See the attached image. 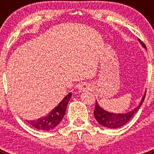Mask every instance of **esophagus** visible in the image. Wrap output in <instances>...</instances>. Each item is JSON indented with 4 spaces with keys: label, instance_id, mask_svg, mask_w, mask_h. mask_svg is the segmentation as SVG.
Listing matches in <instances>:
<instances>
[{
    "label": "esophagus",
    "instance_id": "1",
    "mask_svg": "<svg viewBox=\"0 0 154 154\" xmlns=\"http://www.w3.org/2000/svg\"><path fill=\"white\" fill-rule=\"evenodd\" d=\"M78 89L79 92H84V91H87L89 89V85L86 83L82 84L79 85L78 87Z\"/></svg>",
    "mask_w": 154,
    "mask_h": 154
}]
</instances>
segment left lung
Segmentation results:
<instances>
[{"label": "left lung", "instance_id": "left-lung-1", "mask_svg": "<svg viewBox=\"0 0 154 154\" xmlns=\"http://www.w3.org/2000/svg\"><path fill=\"white\" fill-rule=\"evenodd\" d=\"M139 41H140V39H139ZM140 42L143 46L144 48H146V45L141 41ZM145 96H146V94L143 97L140 104L139 105L137 108L134 109L131 112L123 114L110 113V112H107L106 110L103 109L98 105L97 102H96V107H95V110H94V116H95L96 120L99 122V124H101L102 126H105V127L110 128V129L119 128L126 124L127 122H129L130 119L133 117V116L136 113L137 110L140 108L141 105L143 104L144 99H145Z\"/></svg>", "mask_w": 154, "mask_h": 154}]
</instances>
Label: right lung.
Here are the masks:
<instances>
[{"mask_svg": "<svg viewBox=\"0 0 154 154\" xmlns=\"http://www.w3.org/2000/svg\"><path fill=\"white\" fill-rule=\"evenodd\" d=\"M72 93L68 94L61 101V103L45 116H42L36 120L27 121V122L37 130H45V131L52 130L60 123V121L64 117Z\"/></svg>", "mask_w": 154, "mask_h": 154, "instance_id": "add662e5", "label": "right lung"}]
</instances>
